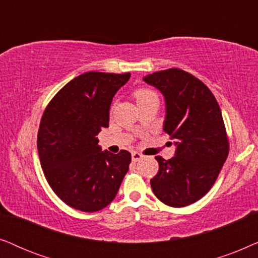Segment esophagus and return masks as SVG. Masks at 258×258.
Returning <instances> with one entry per match:
<instances>
[{
	"mask_svg": "<svg viewBox=\"0 0 258 258\" xmlns=\"http://www.w3.org/2000/svg\"><path fill=\"white\" fill-rule=\"evenodd\" d=\"M142 158H143V156L139 152H133L132 153V160L135 161V163H137V161H139L140 159H142Z\"/></svg>",
	"mask_w": 258,
	"mask_h": 258,
	"instance_id": "obj_1",
	"label": "esophagus"
}]
</instances>
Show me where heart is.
<instances>
[{
    "mask_svg": "<svg viewBox=\"0 0 258 258\" xmlns=\"http://www.w3.org/2000/svg\"><path fill=\"white\" fill-rule=\"evenodd\" d=\"M135 97L137 99V101L142 102V101L147 100V99H150V98L157 97V95L153 91H151V89H149V88H139L135 92Z\"/></svg>",
    "mask_w": 258,
    "mask_h": 258,
    "instance_id": "b5f03b06",
    "label": "heart"
}]
</instances>
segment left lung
<instances>
[{
    "label": "left lung",
    "mask_w": 258,
    "mask_h": 258,
    "mask_svg": "<svg viewBox=\"0 0 258 258\" xmlns=\"http://www.w3.org/2000/svg\"><path fill=\"white\" fill-rule=\"evenodd\" d=\"M143 80L164 95V131L176 146L171 159L156 157L159 170L151 187L164 204L186 207L208 194L228 158L221 108L203 82L178 68L156 72Z\"/></svg>",
    "instance_id": "8db88e82"
}]
</instances>
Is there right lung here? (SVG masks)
I'll use <instances>...</instances> for the list:
<instances>
[{
  "label": "right lung",
  "mask_w": 258,
  "mask_h": 258,
  "mask_svg": "<svg viewBox=\"0 0 258 258\" xmlns=\"http://www.w3.org/2000/svg\"><path fill=\"white\" fill-rule=\"evenodd\" d=\"M131 74L87 72L71 80L44 109L37 151L44 177L61 201L95 212L115 198L131 153L101 151L97 136L108 127L109 107Z\"/></svg>",
  "instance_id": "right-lung-1"
}]
</instances>
